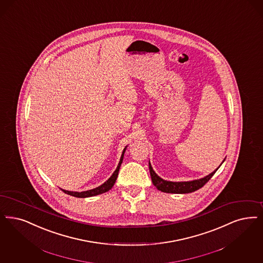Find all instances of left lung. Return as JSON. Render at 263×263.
Wrapping results in <instances>:
<instances>
[{"instance_id":"left-lung-1","label":"left lung","mask_w":263,"mask_h":263,"mask_svg":"<svg viewBox=\"0 0 263 263\" xmlns=\"http://www.w3.org/2000/svg\"><path fill=\"white\" fill-rule=\"evenodd\" d=\"M220 165H219V167H220ZM148 168H149V173H151L153 184L159 191L164 192V193H170V194H188V193H192V192H195V191L200 189L201 187H203V185L206 182L210 181V179L214 175V173L218 169H215L213 172H211L208 176H205L203 178L198 179V180L187 181V182H171V181H166V180L160 178L158 174L154 171L149 161H148Z\"/></svg>"}]
</instances>
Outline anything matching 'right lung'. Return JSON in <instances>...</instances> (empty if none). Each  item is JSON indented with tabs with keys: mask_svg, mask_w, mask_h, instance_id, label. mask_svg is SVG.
Segmentation results:
<instances>
[{
	"mask_svg": "<svg viewBox=\"0 0 263 263\" xmlns=\"http://www.w3.org/2000/svg\"><path fill=\"white\" fill-rule=\"evenodd\" d=\"M126 151V147H124L123 152H122V155H121V158L119 160V163L116 167V171L112 173V175L107 179V181H105L104 184H102L101 186L95 188V189L88 190V191H84V192H71V191H66V190H63V192L67 195H70V196H73L76 198H89V197H94L97 195H100V194H103L105 193L107 191L112 188V186L115 185L116 183V179H117V175H118V171L120 168V165L122 163V160H123V157H124V153Z\"/></svg>",
	"mask_w": 263,
	"mask_h": 263,
	"instance_id": "1",
	"label": "right lung"
}]
</instances>
